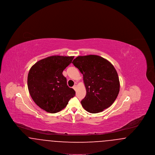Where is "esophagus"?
I'll use <instances>...</instances> for the list:
<instances>
[{"label": "esophagus", "instance_id": "34e87169", "mask_svg": "<svg viewBox=\"0 0 155 155\" xmlns=\"http://www.w3.org/2000/svg\"><path fill=\"white\" fill-rule=\"evenodd\" d=\"M73 88L74 89L75 91H76V89H77V85H74V86L73 87Z\"/></svg>", "mask_w": 155, "mask_h": 155}]
</instances>
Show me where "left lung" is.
<instances>
[{"mask_svg": "<svg viewBox=\"0 0 155 155\" xmlns=\"http://www.w3.org/2000/svg\"><path fill=\"white\" fill-rule=\"evenodd\" d=\"M72 63L83 75L87 94L81 103L84 109L97 113L110 107L120 91L118 74L113 64L97 55L78 56Z\"/></svg>", "mask_w": 155, "mask_h": 155, "instance_id": "left-lung-1", "label": "left lung"}]
</instances>
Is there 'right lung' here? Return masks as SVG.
Masks as SVG:
<instances>
[{"instance_id": "add662e5", "label": "right lung", "mask_w": 155, "mask_h": 155, "mask_svg": "<svg viewBox=\"0 0 155 155\" xmlns=\"http://www.w3.org/2000/svg\"><path fill=\"white\" fill-rule=\"evenodd\" d=\"M74 56H52L42 59L30 68L27 84L30 95L37 105L45 111L55 113L66 107L75 95L67 85L63 70Z\"/></svg>"}]
</instances>
